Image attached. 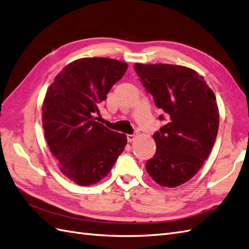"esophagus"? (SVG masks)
<instances>
[{"label":"esophagus","mask_w":249,"mask_h":249,"mask_svg":"<svg viewBox=\"0 0 249 249\" xmlns=\"http://www.w3.org/2000/svg\"><path fill=\"white\" fill-rule=\"evenodd\" d=\"M136 135H134V134H132V135H130V134H127L126 135V139H127V141L129 142H132V141H134L135 139H136Z\"/></svg>","instance_id":"34e87169"}]
</instances>
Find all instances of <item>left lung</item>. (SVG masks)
Returning a JSON list of instances; mask_svg holds the SVG:
<instances>
[{
  "label": "left lung",
  "instance_id": "obj_1",
  "mask_svg": "<svg viewBox=\"0 0 249 249\" xmlns=\"http://www.w3.org/2000/svg\"><path fill=\"white\" fill-rule=\"evenodd\" d=\"M134 69L167 116L154 135L157 150L146 170L160 186L178 187L196 175L212 150L219 126L216 96L189 67L136 63Z\"/></svg>",
  "mask_w": 249,
  "mask_h": 249
}]
</instances>
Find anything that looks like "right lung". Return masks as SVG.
Masks as SVG:
<instances>
[{"instance_id":"1","label":"right lung","mask_w":249,"mask_h":249,"mask_svg":"<svg viewBox=\"0 0 249 249\" xmlns=\"http://www.w3.org/2000/svg\"><path fill=\"white\" fill-rule=\"evenodd\" d=\"M126 69V63L110 58L78 59L67 64L47 90L44 136L60 171L80 186L107 177L125 147V135L109 130L96 116Z\"/></svg>"}]
</instances>
